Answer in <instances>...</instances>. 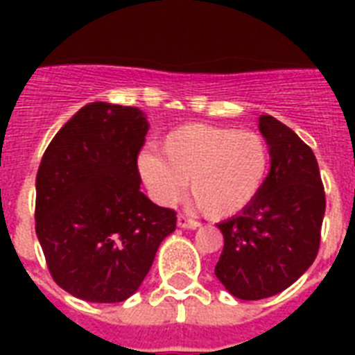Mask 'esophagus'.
Masks as SVG:
<instances>
[{"label":"esophagus","instance_id":"obj_1","mask_svg":"<svg viewBox=\"0 0 355 355\" xmlns=\"http://www.w3.org/2000/svg\"><path fill=\"white\" fill-rule=\"evenodd\" d=\"M177 225L178 228H188V230H195V228L200 227L199 221H195V219H189L186 216H178L177 217Z\"/></svg>","mask_w":355,"mask_h":355}]
</instances>
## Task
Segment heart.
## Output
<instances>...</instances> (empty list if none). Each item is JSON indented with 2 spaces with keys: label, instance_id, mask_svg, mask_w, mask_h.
<instances>
[{
  "label": "heart",
  "instance_id": "1",
  "mask_svg": "<svg viewBox=\"0 0 355 355\" xmlns=\"http://www.w3.org/2000/svg\"><path fill=\"white\" fill-rule=\"evenodd\" d=\"M269 145L254 130L188 123L162 139V155L144 150L138 173L158 205L177 202L188 189L211 219H227L254 202L269 173Z\"/></svg>",
  "mask_w": 355,
  "mask_h": 355
}]
</instances>
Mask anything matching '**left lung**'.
<instances>
[{"instance_id": "8db88e82", "label": "left lung", "mask_w": 355, "mask_h": 355, "mask_svg": "<svg viewBox=\"0 0 355 355\" xmlns=\"http://www.w3.org/2000/svg\"><path fill=\"white\" fill-rule=\"evenodd\" d=\"M270 169L259 195L217 225L225 237L217 280L241 300L272 297L295 284L317 258L326 197L313 150L272 116L258 123Z\"/></svg>"}]
</instances>
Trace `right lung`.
<instances>
[{"mask_svg":"<svg viewBox=\"0 0 355 355\" xmlns=\"http://www.w3.org/2000/svg\"><path fill=\"white\" fill-rule=\"evenodd\" d=\"M149 123L136 107L88 103L64 125L36 175V236L53 280L86 302L138 291L177 214L139 191Z\"/></svg>","mask_w":355,"mask_h":355,"instance_id":"add662e5","label":"right lung"}]
</instances>
